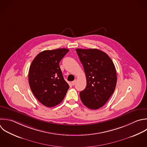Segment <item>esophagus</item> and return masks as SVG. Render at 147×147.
Listing matches in <instances>:
<instances>
[{"instance_id":"esophagus-1","label":"esophagus","mask_w":147,"mask_h":147,"mask_svg":"<svg viewBox=\"0 0 147 147\" xmlns=\"http://www.w3.org/2000/svg\"><path fill=\"white\" fill-rule=\"evenodd\" d=\"M76 80H74V81H72V82H71L72 85V86H74V85L75 84V83H76Z\"/></svg>"}]
</instances>
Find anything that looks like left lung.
I'll return each instance as SVG.
<instances>
[{
    "label": "left lung",
    "mask_w": 147,
    "mask_h": 147,
    "mask_svg": "<svg viewBox=\"0 0 147 147\" xmlns=\"http://www.w3.org/2000/svg\"><path fill=\"white\" fill-rule=\"evenodd\" d=\"M87 79L85 89L80 92L82 103L96 110L102 107L114 91L117 74L114 64L105 52L97 49H76Z\"/></svg>",
    "instance_id": "left-lung-1"
}]
</instances>
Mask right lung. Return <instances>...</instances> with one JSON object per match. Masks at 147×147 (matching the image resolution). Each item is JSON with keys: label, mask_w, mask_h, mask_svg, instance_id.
I'll use <instances>...</instances> for the list:
<instances>
[{"label": "right lung", "mask_w": 147, "mask_h": 147, "mask_svg": "<svg viewBox=\"0 0 147 147\" xmlns=\"http://www.w3.org/2000/svg\"><path fill=\"white\" fill-rule=\"evenodd\" d=\"M69 52L66 48L40 52L33 60L29 71V83L36 98L51 107L62 102L69 88L64 79L59 63Z\"/></svg>", "instance_id": "1"}]
</instances>
